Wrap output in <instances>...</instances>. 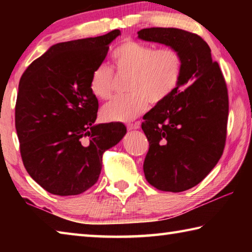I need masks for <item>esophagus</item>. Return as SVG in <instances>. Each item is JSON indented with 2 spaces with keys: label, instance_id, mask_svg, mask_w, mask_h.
<instances>
[{
  "label": "esophagus",
  "instance_id": "esophagus-1",
  "mask_svg": "<svg viewBox=\"0 0 252 252\" xmlns=\"http://www.w3.org/2000/svg\"><path fill=\"white\" fill-rule=\"evenodd\" d=\"M127 130H136L140 127V122H135V123H131V125H127Z\"/></svg>",
  "mask_w": 252,
  "mask_h": 252
}]
</instances>
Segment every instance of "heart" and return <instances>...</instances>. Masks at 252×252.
I'll return each mask as SVG.
<instances>
[{
    "label": "heart",
    "instance_id": "b5f03b06",
    "mask_svg": "<svg viewBox=\"0 0 252 252\" xmlns=\"http://www.w3.org/2000/svg\"><path fill=\"white\" fill-rule=\"evenodd\" d=\"M112 63L119 75H130L127 92L116 96L102 108L105 121L133 120L148 108L149 101L159 104L176 91L180 82L183 61L177 50L153 46L133 40H126L114 50ZM113 89V73L101 64L93 70L90 90L97 99L105 100Z\"/></svg>",
    "mask_w": 252,
    "mask_h": 252
}]
</instances>
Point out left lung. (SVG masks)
I'll return each instance as SVG.
<instances>
[{
  "mask_svg": "<svg viewBox=\"0 0 252 252\" xmlns=\"http://www.w3.org/2000/svg\"><path fill=\"white\" fill-rule=\"evenodd\" d=\"M138 37L167 45L182 57L176 91L144 114L141 126L149 141L143 163L147 181L158 190L181 192L201 182L222 156L229 112L227 85L207 42L197 34L150 28L140 30Z\"/></svg>",
  "mask_w": 252,
  "mask_h": 252,
  "instance_id": "left-lung-1",
  "label": "left lung"
}]
</instances>
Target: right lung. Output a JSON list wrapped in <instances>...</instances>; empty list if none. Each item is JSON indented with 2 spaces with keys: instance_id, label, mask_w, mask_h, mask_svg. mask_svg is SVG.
<instances>
[{
  "instance_id": "right-lung-1",
  "label": "right lung",
  "mask_w": 252,
  "mask_h": 252,
  "mask_svg": "<svg viewBox=\"0 0 252 252\" xmlns=\"http://www.w3.org/2000/svg\"><path fill=\"white\" fill-rule=\"evenodd\" d=\"M121 35L61 42L33 61L22 75L15 105L21 157L48 192L76 195L99 179L102 155L121 141V122L95 123L99 102L90 90L93 70Z\"/></svg>"
}]
</instances>
